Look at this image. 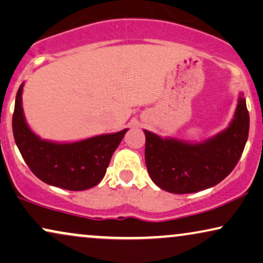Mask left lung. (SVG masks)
Returning <instances> with one entry per match:
<instances>
[{
  "label": "left lung",
  "instance_id": "8db88e82",
  "mask_svg": "<svg viewBox=\"0 0 263 263\" xmlns=\"http://www.w3.org/2000/svg\"><path fill=\"white\" fill-rule=\"evenodd\" d=\"M144 134L145 163L152 180L172 194H192L219 184L236 167L249 135V111L240 97L227 129L199 144Z\"/></svg>",
  "mask_w": 263,
  "mask_h": 263
}]
</instances>
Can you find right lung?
Masks as SVG:
<instances>
[{
    "mask_svg": "<svg viewBox=\"0 0 263 263\" xmlns=\"http://www.w3.org/2000/svg\"><path fill=\"white\" fill-rule=\"evenodd\" d=\"M22 93L23 85H20L12 126L14 139L31 172L44 183L66 190L82 191L96 186L103 179L111 155L127 128L66 144L42 141L26 124Z\"/></svg>",
    "mask_w": 263,
    "mask_h": 263,
    "instance_id": "right-lung-1",
    "label": "right lung"
}]
</instances>
